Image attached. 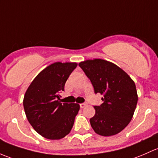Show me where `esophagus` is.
Segmentation results:
<instances>
[{"instance_id": "34e87169", "label": "esophagus", "mask_w": 158, "mask_h": 158, "mask_svg": "<svg viewBox=\"0 0 158 158\" xmlns=\"http://www.w3.org/2000/svg\"><path fill=\"white\" fill-rule=\"evenodd\" d=\"M86 106H87V103H80V107H81V109H83V108H84V107Z\"/></svg>"}]
</instances>
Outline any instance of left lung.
Returning <instances> with one entry per match:
<instances>
[{"mask_svg":"<svg viewBox=\"0 0 158 158\" xmlns=\"http://www.w3.org/2000/svg\"><path fill=\"white\" fill-rule=\"evenodd\" d=\"M79 66L90 79L95 94L103 95V103L94 106L91 127L102 136L118 134L128 126L135 110L138 95L135 82L123 69L106 60H87Z\"/></svg>","mask_w":158,"mask_h":158,"instance_id":"obj_1","label":"left lung"}]
</instances>
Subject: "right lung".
Returning <instances> with one entry per match:
<instances>
[{
	"label": "right lung",
	"mask_w": 158,
	"mask_h": 158,
	"mask_svg": "<svg viewBox=\"0 0 158 158\" xmlns=\"http://www.w3.org/2000/svg\"><path fill=\"white\" fill-rule=\"evenodd\" d=\"M77 64L55 62L32 81L23 98L26 115L32 128L44 138L58 140L69 134L78 113L77 103H63L59 93Z\"/></svg>",
	"instance_id": "obj_1"
}]
</instances>
